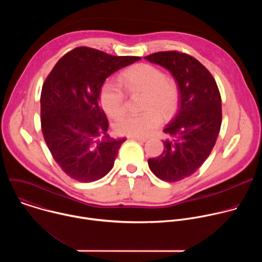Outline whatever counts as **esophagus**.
<instances>
[{"instance_id":"obj_1","label":"esophagus","mask_w":262,"mask_h":262,"mask_svg":"<svg viewBox=\"0 0 262 262\" xmlns=\"http://www.w3.org/2000/svg\"><path fill=\"white\" fill-rule=\"evenodd\" d=\"M128 139H133V140H136V141H139V142H146V141H147L146 138H143V137H136V136H129Z\"/></svg>"}]
</instances>
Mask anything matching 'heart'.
<instances>
[{
  "mask_svg": "<svg viewBox=\"0 0 262 262\" xmlns=\"http://www.w3.org/2000/svg\"><path fill=\"white\" fill-rule=\"evenodd\" d=\"M121 83L127 90L144 91L141 113H126L114 123L117 134L125 136L146 137L150 135L163 121L177 102L176 84L165 78L164 72L151 64H138L124 70ZM99 100L105 113L112 117L120 115L125 107V94L122 88L113 81H105L99 91ZM160 110L159 111L158 110Z\"/></svg>",
  "mask_w": 262,
  "mask_h": 262,
  "instance_id": "1",
  "label": "heart"
}]
</instances>
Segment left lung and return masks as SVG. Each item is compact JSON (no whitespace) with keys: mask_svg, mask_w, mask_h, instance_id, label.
<instances>
[{"mask_svg":"<svg viewBox=\"0 0 262 262\" xmlns=\"http://www.w3.org/2000/svg\"><path fill=\"white\" fill-rule=\"evenodd\" d=\"M145 59L168 69L179 88L177 112L164 129V150L148 165L160 179L179 181L194 174L212 150L222 123L221 94L211 73L188 54L159 52Z\"/></svg>","mask_w":262,"mask_h":262,"instance_id":"obj_1","label":"left lung"}]
</instances>
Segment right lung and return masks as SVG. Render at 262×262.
I'll use <instances>...</instances> for the list:
<instances>
[{"label": "right lung", "instance_id": "right-lung-1", "mask_svg": "<svg viewBox=\"0 0 262 262\" xmlns=\"http://www.w3.org/2000/svg\"><path fill=\"white\" fill-rule=\"evenodd\" d=\"M140 59L80 47L65 54L46 79L40 96L43 138L56 163L72 179L95 181L113 168L125 139L107 134L99 91L112 73Z\"/></svg>", "mask_w": 262, "mask_h": 262}]
</instances>
